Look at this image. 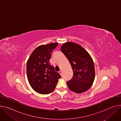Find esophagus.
Wrapping results in <instances>:
<instances>
[{
  "mask_svg": "<svg viewBox=\"0 0 121 121\" xmlns=\"http://www.w3.org/2000/svg\"><path fill=\"white\" fill-rule=\"evenodd\" d=\"M59 74H60L61 76H62V71L61 70L59 71Z\"/></svg>",
  "mask_w": 121,
  "mask_h": 121,
  "instance_id": "obj_1",
  "label": "esophagus"
}]
</instances>
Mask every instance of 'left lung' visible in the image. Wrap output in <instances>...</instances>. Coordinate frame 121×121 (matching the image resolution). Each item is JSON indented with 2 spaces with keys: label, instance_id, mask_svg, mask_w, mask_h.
I'll return each mask as SVG.
<instances>
[{
  "label": "left lung",
  "instance_id": "1",
  "mask_svg": "<svg viewBox=\"0 0 121 121\" xmlns=\"http://www.w3.org/2000/svg\"><path fill=\"white\" fill-rule=\"evenodd\" d=\"M61 50L68 59L73 72L72 78L67 83L69 89L76 93L86 91L92 85L95 77L93 60L89 53L77 43L67 42Z\"/></svg>",
  "mask_w": 121,
  "mask_h": 121
}]
</instances>
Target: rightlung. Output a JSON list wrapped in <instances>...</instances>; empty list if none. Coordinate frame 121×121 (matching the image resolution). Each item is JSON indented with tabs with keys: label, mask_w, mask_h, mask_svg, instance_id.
<instances>
[{
	"label": "right lung",
	"mask_w": 121,
	"mask_h": 121,
	"mask_svg": "<svg viewBox=\"0 0 121 121\" xmlns=\"http://www.w3.org/2000/svg\"><path fill=\"white\" fill-rule=\"evenodd\" d=\"M58 44V43H52L38 46L32 52L26 63L29 83L33 89L39 94L52 93L61 78L49 62L52 52Z\"/></svg>",
	"instance_id": "right-lung-1"
}]
</instances>
